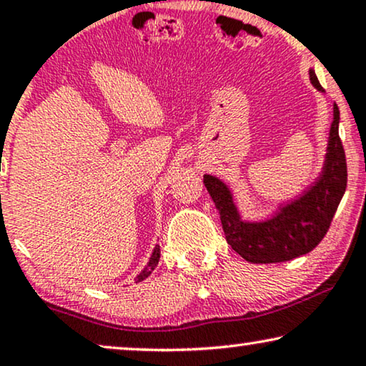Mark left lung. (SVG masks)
I'll use <instances>...</instances> for the list:
<instances>
[{
    "instance_id": "1",
    "label": "left lung",
    "mask_w": 366,
    "mask_h": 366,
    "mask_svg": "<svg viewBox=\"0 0 366 366\" xmlns=\"http://www.w3.org/2000/svg\"><path fill=\"white\" fill-rule=\"evenodd\" d=\"M310 81L317 89H322L312 69ZM338 122L340 111L335 104L325 169L318 182L295 202L280 207V212L265 222H242L227 185L217 177L204 176L205 187L220 214L225 239L247 262L277 264L292 260L315 249L327 235L348 179Z\"/></svg>"
}]
</instances>
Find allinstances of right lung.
Here are the masks:
<instances>
[{"label": "right lung", "mask_w": 366, "mask_h": 366, "mask_svg": "<svg viewBox=\"0 0 366 366\" xmlns=\"http://www.w3.org/2000/svg\"><path fill=\"white\" fill-rule=\"evenodd\" d=\"M159 257H161V249H159V245H156V249H154V252H152L151 260H149V264H147L146 269H144L141 274L136 277V282H142L144 279H147V277L152 274V270L156 269L157 264H159Z\"/></svg>", "instance_id": "obj_1"}]
</instances>
